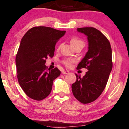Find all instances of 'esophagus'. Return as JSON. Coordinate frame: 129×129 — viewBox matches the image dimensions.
I'll list each match as a JSON object with an SVG mask.
<instances>
[{
  "label": "esophagus",
  "instance_id": "esophagus-1",
  "mask_svg": "<svg viewBox=\"0 0 129 129\" xmlns=\"http://www.w3.org/2000/svg\"><path fill=\"white\" fill-rule=\"evenodd\" d=\"M62 73L63 74H67L69 73V71H63L62 72Z\"/></svg>",
  "mask_w": 129,
  "mask_h": 129
}]
</instances>
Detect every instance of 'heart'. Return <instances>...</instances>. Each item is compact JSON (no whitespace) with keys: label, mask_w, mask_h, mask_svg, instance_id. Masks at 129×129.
<instances>
[{"label":"heart","mask_w":129,"mask_h":129,"mask_svg":"<svg viewBox=\"0 0 129 129\" xmlns=\"http://www.w3.org/2000/svg\"><path fill=\"white\" fill-rule=\"evenodd\" d=\"M70 43H71V45L73 48L76 46H81L82 47H83L85 44L83 41H82V40L77 37L72 38V39L70 40ZM73 61L74 60H72V59H66V60L63 61L62 62L65 66L70 67L71 64V63L73 62Z\"/></svg>","instance_id":"1"}]
</instances>
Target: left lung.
Wrapping results in <instances>:
<instances>
[{"label": "left lung", "mask_w": 129, "mask_h": 129, "mask_svg": "<svg viewBox=\"0 0 129 129\" xmlns=\"http://www.w3.org/2000/svg\"><path fill=\"white\" fill-rule=\"evenodd\" d=\"M77 31L87 36L88 51L77 68L88 71L82 78L75 74L72 91L78 101L86 104L97 99L105 89L113 66L112 48L108 39L96 28L82 27Z\"/></svg>", "instance_id": "1"}]
</instances>
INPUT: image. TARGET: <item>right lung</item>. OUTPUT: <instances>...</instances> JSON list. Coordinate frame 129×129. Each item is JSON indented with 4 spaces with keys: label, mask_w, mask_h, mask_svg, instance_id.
Segmentation results:
<instances>
[{
    "label": "right lung",
    "mask_w": 129,
    "mask_h": 129,
    "mask_svg": "<svg viewBox=\"0 0 129 129\" xmlns=\"http://www.w3.org/2000/svg\"><path fill=\"white\" fill-rule=\"evenodd\" d=\"M65 32L48 27H34L21 39L16 57L17 79L23 91L34 100L48 96L53 81L60 75L57 68L47 70L45 64L48 57H53L56 43Z\"/></svg>",
    "instance_id": "obj_1"
}]
</instances>
